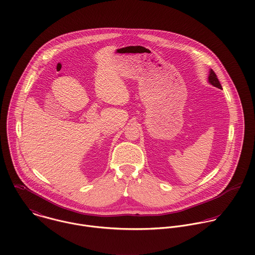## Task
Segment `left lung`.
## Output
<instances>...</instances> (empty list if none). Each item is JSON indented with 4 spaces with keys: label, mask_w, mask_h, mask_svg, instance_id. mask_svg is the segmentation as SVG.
<instances>
[{
    "label": "left lung",
    "mask_w": 255,
    "mask_h": 255,
    "mask_svg": "<svg viewBox=\"0 0 255 255\" xmlns=\"http://www.w3.org/2000/svg\"><path fill=\"white\" fill-rule=\"evenodd\" d=\"M209 81H210V83L212 85H214V86H216V87H218L220 89H223V87H222V85H221V83H220V81H219V79L217 77V74L215 73V71L213 69H211L210 76H209Z\"/></svg>",
    "instance_id": "left-lung-1"
}]
</instances>
